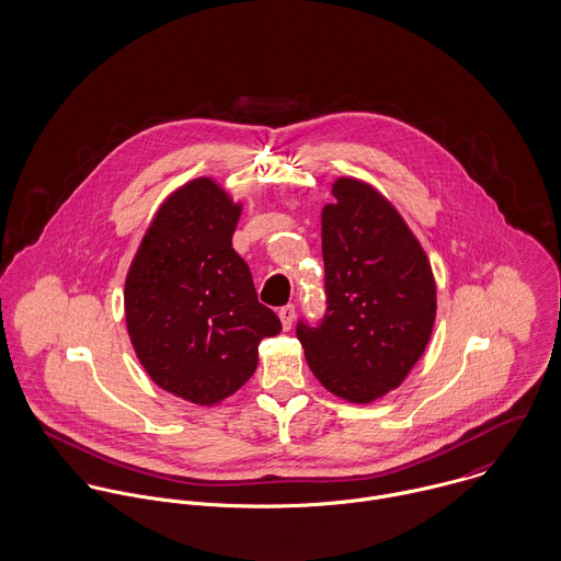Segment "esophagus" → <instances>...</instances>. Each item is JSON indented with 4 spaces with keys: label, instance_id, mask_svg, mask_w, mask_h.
Masks as SVG:
<instances>
[{
    "label": "esophagus",
    "instance_id": "1",
    "mask_svg": "<svg viewBox=\"0 0 561 561\" xmlns=\"http://www.w3.org/2000/svg\"><path fill=\"white\" fill-rule=\"evenodd\" d=\"M278 318L283 321V328H285V330H289V328H291V323H294V318H296V307H294V305H285V307H280V309H278Z\"/></svg>",
    "mask_w": 561,
    "mask_h": 561
}]
</instances>
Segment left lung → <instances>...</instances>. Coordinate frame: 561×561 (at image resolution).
<instances>
[{
	"label": "left lung",
	"mask_w": 561,
	"mask_h": 561,
	"mask_svg": "<svg viewBox=\"0 0 561 561\" xmlns=\"http://www.w3.org/2000/svg\"><path fill=\"white\" fill-rule=\"evenodd\" d=\"M321 211L325 311L296 334L321 385L369 403L398 389L436 318V285L421 243L371 185L341 176Z\"/></svg>",
	"instance_id": "8db88e82"
}]
</instances>
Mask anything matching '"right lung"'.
<instances>
[{"label":"right lung","mask_w":561,"mask_h":561,"mask_svg":"<svg viewBox=\"0 0 561 561\" xmlns=\"http://www.w3.org/2000/svg\"><path fill=\"white\" fill-rule=\"evenodd\" d=\"M241 205L201 176L170 194L125 280V318L138 360L163 391L214 405L256 369L259 343L280 332L233 250Z\"/></svg>","instance_id":"1"}]
</instances>
